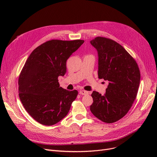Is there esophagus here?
Instances as JSON below:
<instances>
[{"label":"esophagus","mask_w":157,"mask_h":157,"mask_svg":"<svg viewBox=\"0 0 157 157\" xmlns=\"http://www.w3.org/2000/svg\"><path fill=\"white\" fill-rule=\"evenodd\" d=\"M79 94L81 95H88V92L86 91V90H80L79 91Z\"/></svg>","instance_id":"1"}]
</instances>
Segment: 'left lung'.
Segmentation results:
<instances>
[{"instance_id": "left-lung-1", "label": "left lung", "mask_w": 157, "mask_h": 157, "mask_svg": "<svg viewBox=\"0 0 157 157\" xmlns=\"http://www.w3.org/2000/svg\"><path fill=\"white\" fill-rule=\"evenodd\" d=\"M98 56V78L109 81L105 94H92L90 111L103 122L112 123L125 116L137 97L141 79L137 63L125 49L111 39L90 41Z\"/></svg>"}]
</instances>
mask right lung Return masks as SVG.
Instances as JSON below:
<instances>
[{"label":"right lung","mask_w":157,"mask_h":157,"mask_svg":"<svg viewBox=\"0 0 157 157\" xmlns=\"http://www.w3.org/2000/svg\"><path fill=\"white\" fill-rule=\"evenodd\" d=\"M83 40L52 39L37 47L20 74V101L30 116L39 123L50 126L66 117L78 95L60 86L59 76L67 71L66 62L83 44Z\"/></svg>","instance_id":"add662e5"}]
</instances>
